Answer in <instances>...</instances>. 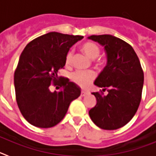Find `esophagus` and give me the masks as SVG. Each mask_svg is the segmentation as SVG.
I'll list each match as a JSON object with an SVG mask.
<instances>
[{
  "label": "esophagus",
  "instance_id": "esophagus-1",
  "mask_svg": "<svg viewBox=\"0 0 156 156\" xmlns=\"http://www.w3.org/2000/svg\"><path fill=\"white\" fill-rule=\"evenodd\" d=\"M86 94H87V92L86 91H84V90H82V91H81L80 95H81V96H82V97L85 96V95H86Z\"/></svg>",
  "mask_w": 156,
  "mask_h": 156
}]
</instances>
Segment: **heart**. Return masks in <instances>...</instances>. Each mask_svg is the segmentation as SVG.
Returning a JSON list of instances; mask_svg holds the SVG:
<instances>
[{
    "label": "heart",
    "mask_w": 156,
    "mask_h": 156,
    "mask_svg": "<svg viewBox=\"0 0 156 156\" xmlns=\"http://www.w3.org/2000/svg\"><path fill=\"white\" fill-rule=\"evenodd\" d=\"M81 50L90 59H95L100 54V48L97 44L92 42H87L81 46ZM73 60V51H69L66 57V64L69 66ZM96 74L93 71H76L73 74V80L81 87L86 88L95 79Z\"/></svg>",
    "instance_id": "1"
}]
</instances>
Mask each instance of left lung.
Instances as JSON below:
<instances>
[{
	"mask_svg": "<svg viewBox=\"0 0 156 156\" xmlns=\"http://www.w3.org/2000/svg\"><path fill=\"white\" fill-rule=\"evenodd\" d=\"M88 39L105 48L107 65L94 84L108 89L107 95L92 93L97 104L89 115L101 129H119L131 120L139 107L144 84L142 68L133 48L124 41L108 34L92 35Z\"/></svg>",
	"mask_w": 156,
	"mask_h": 156,
	"instance_id": "obj_1",
	"label": "left lung"
}]
</instances>
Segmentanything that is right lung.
<instances>
[{"label":"right lung","mask_w":156,"mask_h":156,"mask_svg":"<svg viewBox=\"0 0 156 156\" xmlns=\"http://www.w3.org/2000/svg\"><path fill=\"white\" fill-rule=\"evenodd\" d=\"M82 36L51 32L30 41L22 52L15 75L16 101L30 124L49 128L61 122L70 103L80 95V88L58 76L66 65L69 48ZM51 86L61 89L50 91Z\"/></svg>","instance_id":"1"}]
</instances>
